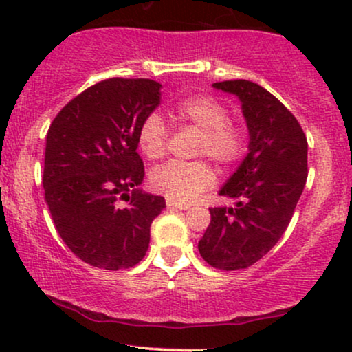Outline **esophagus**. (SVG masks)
<instances>
[{"label":"esophagus","mask_w":352,"mask_h":352,"mask_svg":"<svg viewBox=\"0 0 352 352\" xmlns=\"http://www.w3.org/2000/svg\"><path fill=\"white\" fill-rule=\"evenodd\" d=\"M167 207L168 208H177V210H188L190 205L179 204V201H173V200H167Z\"/></svg>","instance_id":"esophagus-1"}]
</instances>
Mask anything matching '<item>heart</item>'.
Returning <instances> with one entry per match:
<instances>
[{
	"label": "heart",
	"mask_w": 352,
	"mask_h": 352,
	"mask_svg": "<svg viewBox=\"0 0 352 352\" xmlns=\"http://www.w3.org/2000/svg\"><path fill=\"white\" fill-rule=\"evenodd\" d=\"M170 114L182 125L199 129L197 155H208L218 164H235L246 151V132L241 125L230 122V112L213 96L197 94L179 100ZM168 127L162 116L152 112L140 124L137 144L147 159L157 160L167 152ZM215 182V172L207 162H168L151 173L153 190L179 204H190Z\"/></svg>",
	"instance_id": "b5f03b06"
}]
</instances>
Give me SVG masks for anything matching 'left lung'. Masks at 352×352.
I'll list each match as a JSON object with an SVG mask.
<instances>
[{
    "label": "left lung",
    "mask_w": 352,
    "mask_h": 352,
    "mask_svg": "<svg viewBox=\"0 0 352 352\" xmlns=\"http://www.w3.org/2000/svg\"><path fill=\"white\" fill-rule=\"evenodd\" d=\"M236 96L248 127V153L220 195L235 207L210 208L199 252L213 268L233 272L263 258L288 228L308 177V142L292 112L252 80L215 82Z\"/></svg>",
    "instance_id": "left-lung-1"
}]
</instances>
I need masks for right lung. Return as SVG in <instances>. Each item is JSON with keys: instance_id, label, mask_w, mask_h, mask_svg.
Listing matches in <instances>:
<instances>
[{"instance_id": "1", "label": "right lung", "mask_w": 352, "mask_h": 352, "mask_svg": "<svg viewBox=\"0 0 352 352\" xmlns=\"http://www.w3.org/2000/svg\"><path fill=\"white\" fill-rule=\"evenodd\" d=\"M152 79L100 80L67 102L46 137L43 187L52 221L76 256L104 270L145 256L164 197L145 193L140 124L160 104ZM119 199L129 201L119 208Z\"/></svg>"}]
</instances>
